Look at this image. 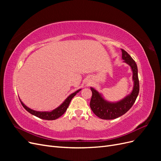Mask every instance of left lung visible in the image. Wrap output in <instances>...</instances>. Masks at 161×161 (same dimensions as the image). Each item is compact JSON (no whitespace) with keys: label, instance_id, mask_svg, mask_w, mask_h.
Here are the masks:
<instances>
[{"label":"left lung","instance_id":"left-lung-1","mask_svg":"<svg viewBox=\"0 0 161 161\" xmlns=\"http://www.w3.org/2000/svg\"><path fill=\"white\" fill-rule=\"evenodd\" d=\"M121 52L123 60L130 66L133 72V80L134 83L133 91L130 95L121 101L117 103H109L105 101L95 89L91 88L92 91V97L90 102L91 109L101 119H114L123 115L132 107L139 93L140 85L137 65L127 52L123 49H121Z\"/></svg>","mask_w":161,"mask_h":161}]
</instances>
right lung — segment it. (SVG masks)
<instances>
[{
    "instance_id": "obj_1",
    "label": "right lung",
    "mask_w": 161,
    "mask_h": 161,
    "mask_svg": "<svg viewBox=\"0 0 161 161\" xmlns=\"http://www.w3.org/2000/svg\"><path fill=\"white\" fill-rule=\"evenodd\" d=\"M81 89L78 90L76 91H75V92H73L72 94H71L70 96H69L67 97V99L63 102V103L57 108L56 109H55L54 110H53L52 111L47 112V111H37L35 110L31 109L30 108H27L26 105H24L23 103V102L20 100L21 103L22 104L23 107L25 108L29 113H30L31 114L35 115L39 118H41L43 119H46V120H54L56 119H58V118H60V116H62L63 114L65 113V111H66L68 107H69L70 101L72 100V99L74 97L77 92H79Z\"/></svg>"
}]
</instances>
